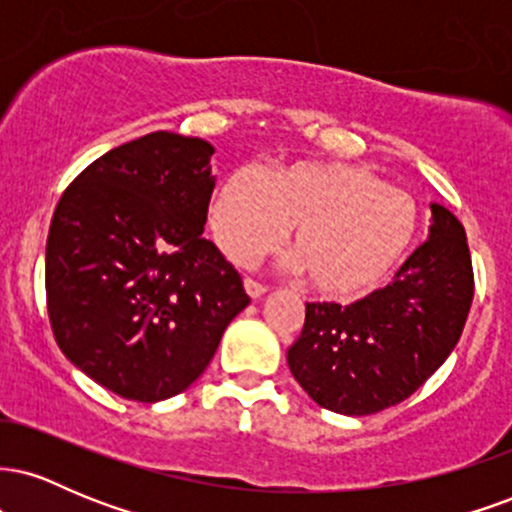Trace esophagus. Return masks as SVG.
<instances>
[{"mask_svg": "<svg viewBox=\"0 0 512 512\" xmlns=\"http://www.w3.org/2000/svg\"><path fill=\"white\" fill-rule=\"evenodd\" d=\"M245 291H248V296L250 298H260V296H264V293H267V286L264 284H260V281H255V279H245Z\"/></svg>", "mask_w": 512, "mask_h": 512, "instance_id": "esophagus-1", "label": "esophagus"}]
</instances>
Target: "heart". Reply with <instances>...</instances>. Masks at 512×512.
<instances>
[{
	"label": "heart",
	"mask_w": 512,
	"mask_h": 512,
	"mask_svg": "<svg viewBox=\"0 0 512 512\" xmlns=\"http://www.w3.org/2000/svg\"><path fill=\"white\" fill-rule=\"evenodd\" d=\"M286 226L305 284L330 301H356L407 255L419 209L375 170L346 161L279 163L262 178L233 170L216 187L211 228L228 260L255 262Z\"/></svg>",
	"instance_id": "b5f03b06"
}]
</instances>
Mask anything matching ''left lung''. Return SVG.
<instances>
[{
    "mask_svg": "<svg viewBox=\"0 0 512 512\" xmlns=\"http://www.w3.org/2000/svg\"><path fill=\"white\" fill-rule=\"evenodd\" d=\"M431 214V236L392 284L351 305H305L303 332L286 361L320 407L346 416L395 407L460 342L474 298L467 233L440 204Z\"/></svg>",
    "mask_w": 512,
    "mask_h": 512,
    "instance_id": "1",
    "label": "left lung"
}]
</instances>
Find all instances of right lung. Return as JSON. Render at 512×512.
Wrapping results in <instances>:
<instances>
[{
  "label": "right lung",
  "instance_id": "right-lung-1",
  "mask_svg": "<svg viewBox=\"0 0 512 512\" xmlns=\"http://www.w3.org/2000/svg\"><path fill=\"white\" fill-rule=\"evenodd\" d=\"M214 146L151 132L76 175L52 214L45 293L62 354L134 402L187 390L250 296L202 238Z\"/></svg>",
  "mask_w": 512,
  "mask_h": 512
}]
</instances>
